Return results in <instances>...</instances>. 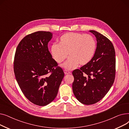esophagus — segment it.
I'll return each mask as SVG.
<instances>
[{"label": "esophagus", "mask_w": 129, "mask_h": 129, "mask_svg": "<svg viewBox=\"0 0 129 129\" xmlns=\"http://www.w3.org/2000/svg\"><path fill=\"white\" fill-rule=\"evenodd\" d=\"M64 72L65 75H67V74H71V72H69V71H67V70H64Z\"/></svg>", "instance_id": "esophagus-1"}]
</instances>
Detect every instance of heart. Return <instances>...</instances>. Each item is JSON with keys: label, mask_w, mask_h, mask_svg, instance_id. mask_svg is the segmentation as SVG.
Listing matches in <instances>:
<instances>
[{"label": "heart", "mask_w": 129, "mask_h": 129, "mask_svg": "<svg viewBox=\"0 0 129 129\" xmlns=\"http://www.w3.org/2000/svg\"><path fill=\"white\" fill-rule=\"evenodd\" d=\"M96 49L94 38L88 34L76 32L64 34L59 38V43H54L51 48L53 58L60 63L70 57L63 64L67 70H73L80 65L88 64L92 59Z\"/></svg>", "instance_id": "b5f03b06"}]
</instances>
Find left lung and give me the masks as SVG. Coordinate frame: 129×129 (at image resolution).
<instances>
[{"mask_svg":"<svg viewBox=\"0 0 129 129\" xmlns=\"http://www.w3.org/2000/svg\"><path fill=\"white\" fill-rule=\"evenodd\" d=\"M95 36L97 48L90 62L74 70L73 91L84 105L95 104L102 99L112 86L116 75V57L110 41L101 33L90 30Z\"/></svg>","mask_w":129,"mask_h":129,"instance_id":"obj_1","label":"left lung"}]
</instances>
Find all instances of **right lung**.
Returning a JSON list of instances; mask_svg holds the SVG:
<instances>
[{
	"mask_svg": "<svg viewBox=\"0 0 129 129\" xmlns=\"http://www.w3.org/2000/svg\"><path fill=\"white\" fill-rule=\"evenodd\" d=\"M52 36L49 31H37L24 37L17 46L13 62L16 79L22 93L40 106L55 98L64 76L49 51Z\"/></svg>",
	"mask_w": 129,
	"mask_h": 129,
	"instance_id": "add662e5",
	"label": "right lung"
}]
</instances>
